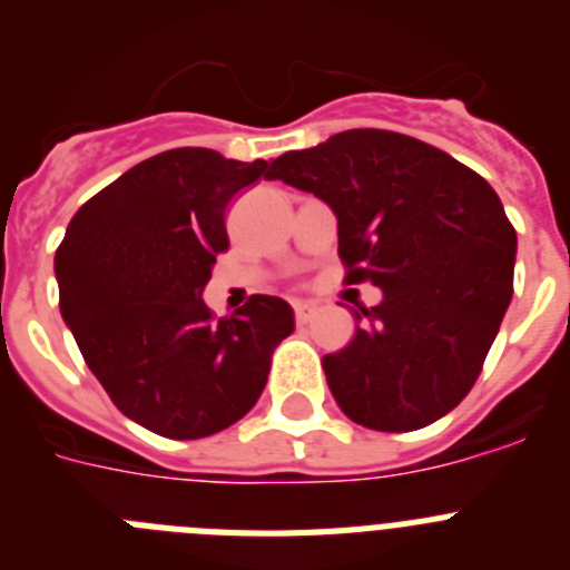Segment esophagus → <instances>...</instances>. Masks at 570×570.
I'll return each instance as SVG.
<instances>
[{"label": "esophagus", "mask_w": 570, "mask_h": 570, "mask_svg": "<svg viewBox=\"0 0 570 570\" xmlns=\"http://www.w3.org/2000/svg\"><path fill=\"white\" fill-rule=\"evenodd\" d=\"M314 316H316V305H311V302H296V305H294L296 325H308Z\"/></svg>", "instance_id": "1"}]
</instances>
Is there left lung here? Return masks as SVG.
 I'll use <instances>...</instances> for the list:
<instances>
[{"mask_svg": "<svg viewBox=\"0 0 570 570\" xmlns=\"http://www.w3.org/2000/svg\"><path fill=\"white\" fill-rule=\"evenodd\" d=\"M271 179L325 199L345 285L382 288L354 311V342L322 360L342 414L402 434L454 411L511 305L517 230L500 196L445 150L380 128L288 150Z\"/></svg>", "mask_w": 570, "mask_h": 570, "instance_id": "left-lung-1", "label": "left lung"}]
</instances>
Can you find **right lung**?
Instances as JSON below:
<instances>
[{
	"label": "right lung",
	"instance_id": "obj_1",
	"mask_svg": "<svg viewBox=\"0 0 570 570\" xmlns=\"http://www.w3.org/2000/svg\"><path fill=\"white\" fill-rule=\"evenodd\" d=\"M265 159L174 148L134 165L73 214L53 256L59 311L85 362L128 420L168 440H203L248 414L294 311L254 294L214 320L203 302L225 210Z\"/></svg>",
	"mask_w": 570,
	"mask_h": 570
}]
</instances>
